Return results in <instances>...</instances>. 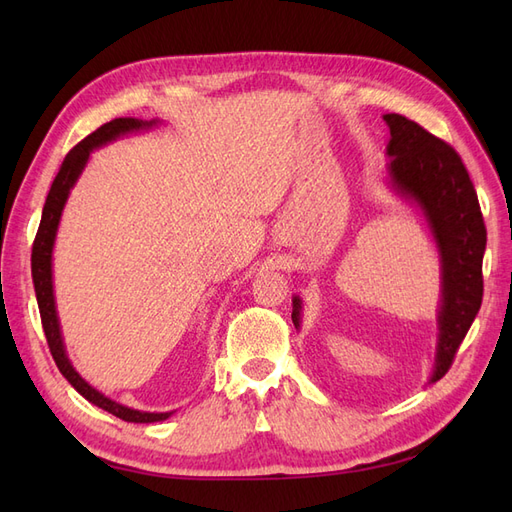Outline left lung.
<instances>
[{
    "instance_id": "8db88e82",
    "label": "left lung",
    "mask_w": 512,
    "mask_h": 512,
    "mask_svg": "<svg viewBox=\"0 0 512 512\" xmlns=\"http://www.w3.org/2000/svg\"><path fill=\"white\" fill-rule=\"evenodd\" d=\"M391 130L386 147L393 190L421 207L438 245L442 299L438 309V348L431 382L453 365L483 303V254L487 228L478 196L459 153L404 115H384ZM292 322L299 329L301 301L292 299Z\"/></svg>"
}]
</instances>
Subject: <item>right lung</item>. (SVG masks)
Here are the masks:
<instances>
[{
	"instance_id": "1",
	"label": "right lung",
	"mask_w": 512,
	"mask_h": 512,
	"mask_svg": "<svg viewBox=\"0 0 512 512\" xmlns=\"http://www.w3.org/2000/svg\"><path fill=\"white\" fill-rule=\"evenodd\" d=\"M156 121H143V119H134V117H119L104 123L96 132H91L87 138L72 147L66 160L61 162L59 173L51 185L49 196H46V203L42 209V220L36 232L34 247H32V277H34V288H36V299H38V309H40V318H42V329L46 335V342H49L53 359L59 367L64 378L79 391L91 404L111 412L113 416L121 418V421L128 423H158L164 421V418L170 416V412H141V410H132L128 406H121L111 397H104L100 391H96L94 386L87 384L79 371H76L66 354L64 346V337H61L59 329V318H57V307H55V294H53V245L57 237V226L61 220V211L66 207V200L70 196V190L74 188L76 179L81 177L83 168L89 160V153L115 141L121 134H128L134 130H143L151 128Z\"/></svg>"
}]
</instances>
